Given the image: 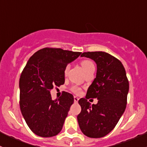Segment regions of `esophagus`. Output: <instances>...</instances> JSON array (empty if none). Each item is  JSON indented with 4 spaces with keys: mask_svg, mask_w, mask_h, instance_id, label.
Segmentation results:
<instances>
[{
    "mask_svg": "<svg viewBox=\"0 0 147 147\" xmlns=\"http://www.w3.org/2000/svg\"><path fill=\"white\" fill-rule=\"evenodd\" d=\"M78 100H79V98H78V97H76V96H75V97H74V101H75V102H78Z\"/></svg>",
    "mask_w": 147,
    "mask_h": 147,
    "instance_id": "esophagus-1",
    "label": "esophagus"
}]
</instances>
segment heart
<instances>
[{"mask_svg":"<svg viewBox=\"0 0 147 147\" xmlns=\"http://www.w3.org/2000/svg\"><path fill=\"white\" fill-rule=\"evenodd\" d=\"M81 65H82V68L84 69V72H87L88 70H90L92 68H94V63H93V62L89 60H83L82 63H81ZM68 70H69V65H67V66L65 67L64 71L65 75H66L67 74ZM71 90H72V92H73L74 93H75V94H80V93L81 92V88L77 85L72 86V87H71Z\"/></svg>","mask_w":147,"mask_h":147,"instance_id":"heart-1","label":"heart"}]
</instances>
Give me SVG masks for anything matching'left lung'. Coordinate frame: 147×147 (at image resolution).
I'll list each match as a JSON object with an SVG mask.
<instances>
[{
    "label": "left lung",
    "instance_id": "left-lung-1",
    "mask_svg": "<svg viewBox=\"0 0 147 147\" xmlns=\"http://www.w3.org/2000/svg\"><path fill=\"white\" fill-rule=\"evenodd\" d=\"M81 57H89L97 64V74L87 90L85 98L78 103L82 110L78 115L80 128L84 135L101 138L115 127L127 105L129 81L122 63L105 52H87ZM90 98L98 102L91 105Z\"/></svg>",
    "mask_w": 147,
    "mask_h": 147
}]
</instances>
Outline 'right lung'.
Here are the masks:
<instances>
[{"instance_id": "obj_1", "label": "right lung", "mask_w": 147, "mask_h": 147, "mask_svg": "<svg viewBox=\"0 0 147 147\" xmlns=\"http://www.w3.org/2000/svg\"><path fill=\"white\" fill-rule=\"evenodd\" d=\"M82 53L45 47L28 60L19 81L20 107L31 131L42 137L57 135L74 102L73 95L63 92L52 100L50 90L65 83L64 71L67 64Z\"/></svg>"}]
</instances>
